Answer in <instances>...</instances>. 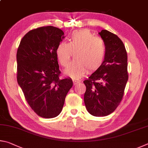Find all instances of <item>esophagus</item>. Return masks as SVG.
Instances as JSON below:
<instances>
[{"instance_id": "34e87169", "label": "esophagus", "mask_w": 148, "mask_h": 148, "mask_svg": "<svg viewBox=\"0 0 148 148\" xmlns=\"http://www.w3.org/2000/svg\"><path fill=\"white\" fill-rule=\"evenodd\" d=\"M73 84L74 85H75L77 84H78L79 82V81H77V80L75 79H73Z\"/></svg>"}]
</instances>
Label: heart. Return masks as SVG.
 Returning <instances> with one entry per match:
<instances>
[{
	"mask_svg": "<svg viewBox=\"0 0 148 148\" xmlns=\"http://www.w3.org/2000/svg\"><path fill=\"white\" fill-rule=\"evenodd\" d=\"M74 53L75 59L65 73L74 79L81 78L89 72L99 69L104 63L106 47L101 38L95 37L89 30L73 31L69 36L68 43L60 42L56 48V55L62 66L66 67Z\"/></svg>",
	"mask_w": 148,
	"mask_h": 148,
	"instance_id": "1",
	"label": "heart"
}]
</instances>
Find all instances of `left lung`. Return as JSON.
I'll list each match as a JSON object with an SVG mask.
<instances>
[{"mask_svg": "<svg viewBox=\"0 0 148 148\" xmlns=\"http://www.w3.org/2000/svg\"><path fill=\"white\" fill-rule=\"evenodd\" d=\"M99 34L106 47L104 63L83 82L84 101L90 114L105 116L120 104L128 81L127 54L124 44L114 34L102 30Z\"/></svg>", "mask_w": 148, "mask_h": 148, "instance_id": "left-lung-1", "label": "left lung"}]
</instances>
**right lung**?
I'll list each match as a JSON object with an SVG mask.
<instances>
[{"label": "right lung", "instance_id": "right-lung-1", "mask_svg": "<svg viewBox=\"0 0 148 148\" xmlns=\"http://www.w3.org/2000/svg\"><path fill=\"white\" fill-rule=\"evenodd\" d=\"M64 36L52 26L36 28L26 34L17 49V82L31 108L44 118L61 112L73 86L71 79L59 78L56 48Z\"/></svg>", "mask_w": 148, "mask_h": 148}]
</instances>
